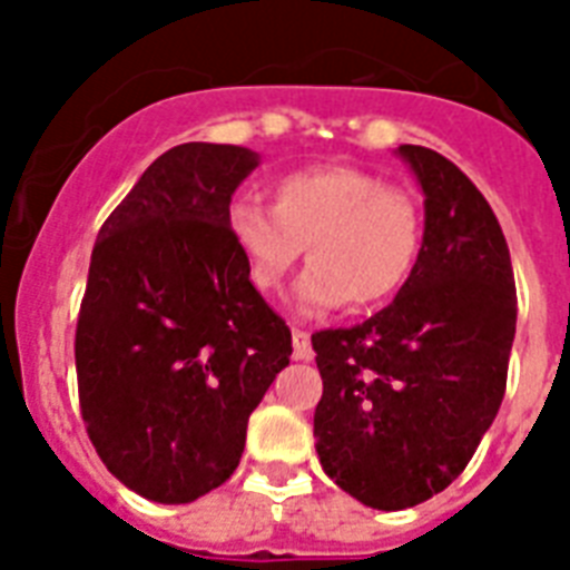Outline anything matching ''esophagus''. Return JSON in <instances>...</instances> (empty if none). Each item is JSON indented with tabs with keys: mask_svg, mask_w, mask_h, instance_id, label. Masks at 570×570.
I'll use <instances>...</instances> for the list:
<instances>
[{
	"mask_svg": "<svg viewBox=\"0 0 570 570\" xmlns=\"http://www.w3.org/2000/svg\"><path fill=\"white\" fill-rule=\"evenodd\" d=\"M293 357L295 361H311L313 346H311V334L302 328H293Z\"/></svg>",
	"mask_w": 570,
	"mask_h": 570,
	"instance_id": "34e87169",
	"label": "esophagus"
}]
</instances>
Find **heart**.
I'll return each mask as SVG.
<instances>
[{
	"label": "heart",
	"mask_w": 570,
	"mask_h": 570,
	"mask_svg": "<svg viewBox=\"0 0 570 570\" xmlns=\"http://www.w3.org/2000/svg\"><path fill=\"white\" fill-rule=\"evenodd\" d=\"M227 233L250 286L275 295L307 250L311 268L295 286L298 313H328L352 302L366 311L407 284L423 248L414 195L355 165L298 168L272 183V209L233 200Z\"/></svg>",
	"instance_id": "1"
}]
</instances>
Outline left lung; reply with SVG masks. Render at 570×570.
<instances>
[{
	"label": "left lung",
	"mask_w": 570,
	"mask_h": 570,
	"mask_svg": "<svg viewBox=\"0 0 570 570\" xmlns=\"http://www.w3.org/2000/svg\"><path fill=\"white\" fill-rule=\"evenodd\" d=\"M399 156L425 195L414 272L384 311L311 337L322 470L381 512L441 494L468 468L503 402L518 322L509 245L482 191L429 147Z\"/></svg>",
	"instance_id": "left-lung-1"
}]
</instances>
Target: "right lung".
Here are the masks:
<instances>
[{"instance_id":"right-lung-1","label":"right lung","mask_w":570,"mask_h":570,"mask_svg":"<svg viewBox=\"0 0 570 570\" xmlns=\"http://www.w3.org/2000/svg\"><path fill=\"white\" fill-rule=\"evenodd\" d=\"M257 163L236 145L171 147L94 242L79 407L111 476L154 503H191L230 479L250 411L293 355L227 233L233 191Z\"/></svg>"}]
</instances>
